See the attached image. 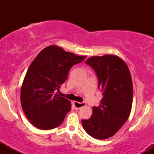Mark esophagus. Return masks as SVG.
<instances>
[{
	"label": "esophagus",
	"mask_w": 154,
	"mask_h": 154,
	"mask_svg": "<svg viewBox=\"0 0 154 154\" xmlns=\"http://www.w3.org/2000/svg\"><path fill=\"white\" fill-rule=\"evenodd\" d=\"M74 106H75L76 109H79L82 107H84L85 106V103L82 102V103H79V102H74Z\"/></svg>",
	"instance_id": "esophagus-1"
}]
</instances>
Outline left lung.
<instances>
[{"label": "left lung", "mask_w": 154, "mask_h": 154, "mask_svg": "<svg viewBox=\"0 0 154 154\" xmlns=\"http://www.w3.org/2000/svg\"><path fill=\"white\" fill-rule=\"evenodd\" d=\"M85 63L94 69L103 98L93 107L88 119H82L86 132L99 140L107 139L125 123L132 109L133 88L130 72L122 59L114 55L92 56Z\"/></svg>", "instance_id": "obj_1"}]
</instances>
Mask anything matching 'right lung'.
<instances>
[{
	"mask_svg": "<svg viewBox=\"0 0 154 154\" xmlns=\"http://www.w3.org/2000/svg\"><path fill=\"white\" fill-rule=\"evenodd\" d=\"M86 56L66 52L56 45L40 51L28 69L21 89V103L27 119L40 130H51L63 122L71 103L57 91L74 65Z\"/></svg>",
	"mask_w": 154,
	"mask_h": 154,
	"instance_id": "1",
	"label": "right lung"
}]
</instances>
